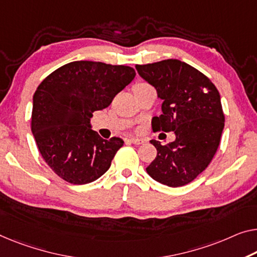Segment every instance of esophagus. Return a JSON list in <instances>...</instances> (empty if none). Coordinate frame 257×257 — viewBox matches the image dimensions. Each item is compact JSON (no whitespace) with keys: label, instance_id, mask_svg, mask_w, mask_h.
<instances>
[{"label":"esophagus","instance_id":"1","mask_svg":"<svg viewBox=\"0 0 257 257\" xmlns=\"http://www.w3.org/2000/svg\"><path fill=\"white\" fill-rule=\"evenodd\" d=\"M129 141L132 142L133 144H136V145H141V144H143V143H144V141H143V140H141V139H135V137H132V139H129Z\"/></svg>","mask_w":257,"mask_h":257}]
</instances>
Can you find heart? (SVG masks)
Here are the masks:
<instances>
[{"label":"heart","instance_id":"b5f03b06","mask_svg":"<svg viewBox=\"0 0 257 257\" xmlns=\"http://www.w3.org/2000/svg\"><path fill=\"white\" fill-rule=\"evenodd\" d=\"M143 85H147V84L145 83H137V84H135V85H134V87H139V86H143ZM133 87V89H134Z\"/></svg>","mask_w":257,"mask_h":257}]
</instances>
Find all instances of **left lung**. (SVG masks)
<instances>
[{"instance_id":"left-lung-1","label":"left lung","mask_w":257,"mask_h":257,"mask_svg":"<svg viewBox=\"0 0 257 257\" xmlns=\"http://www.w3.org/2000/svg\"><path fill=\"white\" fill-rule=\"evenodd\" d=\"M143 79L163 100L153 132H174L175 141H150L157 157L147 167L150 177L168 187H181L201 174L219 147L225 116L217 87L204 74L179 60L137 64Z\"/></svg>"}]
</instances>
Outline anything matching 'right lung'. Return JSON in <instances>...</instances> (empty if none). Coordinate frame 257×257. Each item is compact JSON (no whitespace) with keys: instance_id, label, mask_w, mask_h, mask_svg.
I'll return each mask as SVG.
<instances>
[{"instance_id":"add662e5","label":"right lung","mask_w":257,"mask_h":257,"mask_svg":"<svg viewBox=\"0 0 257 257\" xmlns=\"http://www.w3.org/2000/svg\"><path fill=\"white\" fill-rule=\"evenodd\" d=\"M132 67L75 61L48 75L33 95L31 130L40 155L55 174L85 185L108 170L122 145L91 129L95 110L108 107L135 77Z\"/></svg>"}]
</instances>
